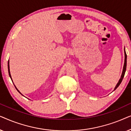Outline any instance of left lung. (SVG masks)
Wrapping results in <instances>:
<instances>
[{
  "instance_id": "left-lung-1",
  "label": "left lung",
  "mask_w": 131,
  "mask_h": 131,
  "mask_svg": "<svg viewBox=\"0 0 131 131\" xmlns=\"http://www.w3.org/2000/svg\"><path fill=\"white\" fill-rule=\"evenodd\" d=\"M126 59H127V55H126V52H125V63H124V66H123V71H122V76H121V78L120 79L119 81L118 82V83L117 85H116L115 88H114V90L116 89L117 88V87L119 86L120 85V84L121 83L122 81L123 78H124V76H125V71H126Z\"/></svg>"
}]
</instances>
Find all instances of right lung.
Listing matches in <instances>:
<instances>
[{"label": "right lung", "instance_id": "1", "mask_svg": "<svg viewBox=\"0 0 131 131\" xmlns=\"http://www.w3.org/2000/svg\"><path fill=\"white\" fill-rule=\"evenodd\" d=\"M8 72H9V76H10V79H11V80H12V78H11V76H10V71H9V61H8ZM14 86H15V85H14ZM16 88V87H15ZM16 89H17V88H16ZM17 91H18V92H19V91H18V89H17ZM19 93H20V92H19ZM20 94H21V93H20Z\"/></svg>", "mask_w": 131, "mask_h": 131}]
</instances>
